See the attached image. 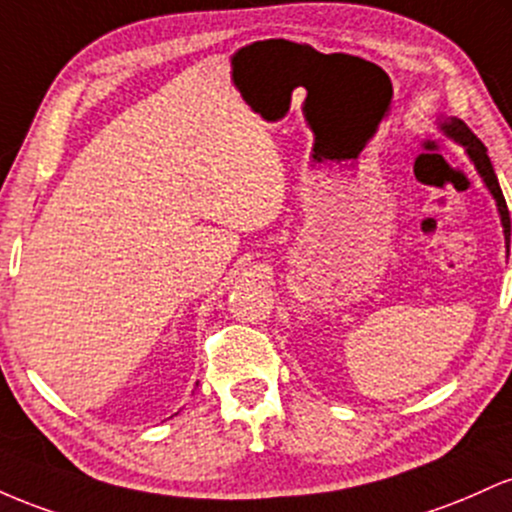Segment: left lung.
I'll list each match as a JSON object with an SVG mask.
<instances>
[{"label":"left lung","instance_id":"1","mask_svg":"<svg viewBox=\"0 0 512 512\" xmlns=\"http://www.w3.org/2000/svg\"><path fill=\"white\" fill-rule=\"evenodd\" d=\"M438 128L445 132L450 140H455L457 145L464 147V152H467L469 162L474 164L476 174L481 176V181H484L486 191L491 193V198L496 200V210H498V217H501V227H503V237H505V246H510V212H508V205H505V198H503V191L501 186H498V179H496V171H493L491 166V159H488V152L486 147L481 145L479 137L474 135L472 130L467 128V125L462 123L459 118H447V116H438Z\"/></svg>","mask_w":512,"mask_h":512}]
</instances>
